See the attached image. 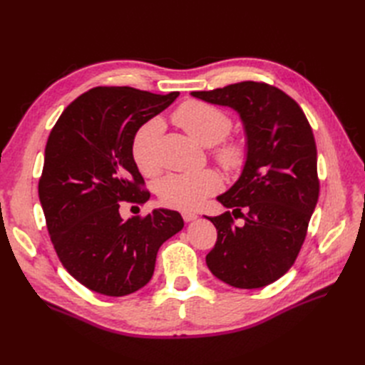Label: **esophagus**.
Segmentation results:
<instances>
[{
    "instance_id": "1",
    "label": "esophagus",
    "mask_w": 365,
    "mask_h": 365,
    "mask_svg": "<svg viewBox=\"0 0 365 365\" xmlns=\"http://www.w3.org/2000/svg\"><path fill=\"white\" fill-rule=\"evenodd\" d=\"M182 219L185 220V222H192V220L197 219V216L195 213H190V212H184L182 213Z\"/></svg>"
}]
</instances>
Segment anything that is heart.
I'll use <instances>...</instances> for the list:
<instances>
[{
	"label": "heart",
	"mask_w": 365,
	"mask_h": 365,
	"mask_svg": "<svg viewBox=\"0 0 365 365\" xmlns=\"http://www.w3.org/2000/svg\"><path fill=\"white\" fill-rule=\"evenodd\" d=\"M173 118L187 134L205 146H217L215 158L228 172L242 168L247 158L245 143L240 138L225 140L231 129V118L222 109L201 101H189L176 109ZM164 123L153 117L143 123L132 140V158L145 175L157 173L161 168L160 140ZM220 176L212 170L169 173L160 180L157 192L164 205L176 210H195L210 195L220 189Z\"/></svg>",
	"instance_id": "obj_1"
}]
</instances>
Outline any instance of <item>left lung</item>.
I'll use <instances>...</instances> for the list:
<instances>
[{
	"instance_id": "1",
	"label": "left lung",
	"mask_w": 365,
	"mask_h": 365,
	"mask_svg": "<svg viewBox=\"0 0 365 365\" xmlns=\"http://www.w3.org/2000/svg\"><path fill=\"white\" fill-rule=\"evenodd\" d=\"M190 94L235 109L247 137L239 180L217 196L231 212L205 216L217 230L207 267L235 288H263L294 264L318 201L312 128L294 98L268 83L247 81ZM233 215L245 225L235 226Z\"/></svg>"
}]
</instances>
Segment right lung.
<instances>
[{
	"label": "right lung",
	"instance_id": "obj_1",
	"mask_svg": "<svg viewBox=\"0 0 365 365\" xmlns=\"http://www.w3.org/2000/svg\"><path fill=\"white\" fill-rule=\"evenodd\" d=\"M178 96L97 86L65 108L50 132L38 187L48 233L63 268L97 294L141 289L160 247L184 227L181 215L168 208L128 220L118 212L123 201L149 200L132 140Z\"/></svg>",
	"mask_w": 365,
	"mask_h": 365
}]
</instances>
